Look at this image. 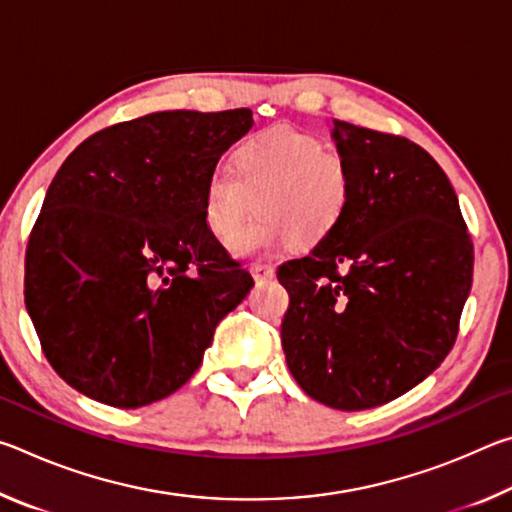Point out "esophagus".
<instances>
[{"mask_svg": "<svg viewBox=\"0 0 512 512\" xmlns=\"http://www.w3.org/2000/svg\"><path fill=\"white\" fill-rule=\"evenodd\" d=\"M250 273H253L257 284H262V282L273 280V277H275V268H273L271 264H255L253 268H250Z\"/></svg>", "mask_w": 512, "mask_h": 512, "instance_id": "esophagus-1", "label": "esophagus"}]
</instances>
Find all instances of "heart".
I'll return each instance as SVG.
<instances>
[{
	"instance_id": "1",
	"label": "heart",
	"mask_w": 512,
	"mask_h": 512,
	"mask_svg": "<svg viewBox=\"0 0 512 512\" xmlns=\"http://www.w3.org/2000/svg\"><path fill=\"white\" fill-rule=\"evenodd\" d=\"M230 171L205 180L203 212L223 244L235 246L257 212L264 219L244 248L277 250L323 244L339 228L352 201V173L341 153L293 126H268L232 153Z\"/></svg>"
}]
</instances>
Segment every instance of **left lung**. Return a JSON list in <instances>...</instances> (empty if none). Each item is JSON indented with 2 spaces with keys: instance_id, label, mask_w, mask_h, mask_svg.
I'll return each instance as SVG.
<instances>
[{
  "instance_id": "left-lung-1",
  "label": "left lung",
  "mask_w": 512,
  "mask_h": 512,
  "mask_svg": "<svg viewBox=\"0 0 512 512\" xmlns=\"http://www.w3.org/2000/svg\"><path fill=\"white\" fill-rule=\"evenodd\" d=\"M332 140L352 201L332 237L277 268L289 291L282 348L309 397L363 411L411 391L452 350L474 248L452 183L422 146L339 119Z\"/></svg>"
}]
</instances>
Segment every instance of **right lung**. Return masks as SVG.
Masks as SVG:
<instances>
[{
  "instance_id": "right-lung-1",
  "label": "right lung",
  "mask_w": 512,
  "mask_h": 512,
  "mask_svg": "<svg viewBox=\"0 0 512 512\" xmlns=\"http://www.w3.org/2000/svg\"><path fill=\"white\" fill-rule=\"evenodd\" d=\"M253 128L248 108L153 112L90 135L47 189L24 302L60 377L140 409L201 366L253 277L207 228L205 180Z\"/></svg>"
}]
</instances>
